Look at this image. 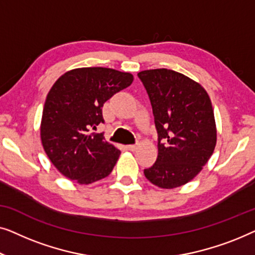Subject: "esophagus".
I'll use <instances>...</instances> for the list:
<instances>
[{"label": "esophagus", "mask_w": 255, "mask_h": 255, "mask_svg": "<svg viewBox=\"0 0 255 255\" xmlns=\"http://www.w3.org/2000/svg\"><path fill=\"white\" fill-rule=\"evenodd\" d=\"M127 149L129 151H135L136 149H137V144H130V145H127Z\"/></svg>", "instance_id": "1"}]
</instances>
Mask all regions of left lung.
Segmentation results:
<instances>
[{
    "label": "left lung",
    "mask_w": 255,
    "mask_h": 255,
    "mask_svg": "<svg viewBox=\"0 0 255 255\" xmlns=\"http://www.w3.org/2000/svg\"><path fill=\"white\" fill-rule=\"evenodd\" d=\"M137 76L149 95L158 132V156L144 175L159 188L180 187L199 174L215 150L211 100L202 85L174 70H143Z\"/></svg>",
    "instance_id": "8db88e82"
}]
</instances>
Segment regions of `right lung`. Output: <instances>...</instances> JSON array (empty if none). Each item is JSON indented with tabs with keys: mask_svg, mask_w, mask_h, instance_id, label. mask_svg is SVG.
<instances>
[{
	"mask_svg": "<svg viewBox=\"0 0 255 255\" xmlns=\"http://www.w3.org/2000/svg\"><path fill=\"white\" fill-rule=\"evenodd\" d=\"M130 73L89 67L67 71L49 90L42 111L40 137L46 155L64 177L81 185L106 178L120 150L91 132L104 123L103 106L129 87Z\"/></svg>",
	"mask_w": 255,
	"mask_h": 255,
	"instance_id": "1",
	"label": "right lung"
}]
</instances>
